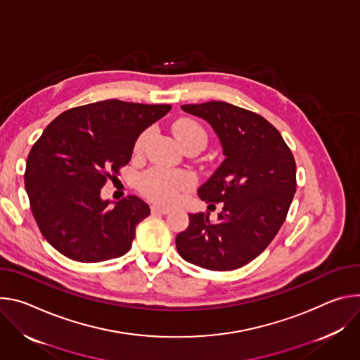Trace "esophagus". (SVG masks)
<instances>
[{"label":"esophagus","mask_w":360,"mask_h":360,"mask_svg":"<svg viewBox=\"0 0 360 360\" xmlns=\"http://www.w3.org/2000/svg\"><path fill=\"white\" fill-rule=\"evenodd\" d=\"M151 213L153 214H169L170 209L169 207H163V206H158V205H153L151 206Z\"/></svg>","instance_id":"34e87169"}]
</instances>
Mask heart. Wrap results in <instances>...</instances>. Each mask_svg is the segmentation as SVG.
Instances as JSON below:
<instances>
[{"instance_id": "heart-1", "label": "heart", "mask_w": 360, "mask_h": 360, "mask_svg": "<svg viewBox=\"0 0 360 360\" xmlns=\"http://www.w3.org/2000/svg\"><path fill=\"white\" fill-rule=\"evenodd\" d=\"M174 136L181 143L187 146L190 143H202L206 146L207 134L205 129L194 120H180L174 126ZM150 137V129L144 130L134 143V151L141 153ZM194 183L191 173L184 170H163L153 169L147 172L140 180V188L144 195L158 203L170 205L177 200L179 194Z\"/></svg>"}]
</instances>
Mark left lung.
Wrapping results in <instances>:
<instances>
[{
    "label": "left lung",
    "instance_id": "1",
    "mask_svg": "<svg viewBox=\"0 0 360 360\" xmlns=\"http://www.w3.org/2000/svg\"><path fill=\"white\" fill-rule=\"evenodd\" d=\"M217 134L224 160L198 188L206 203L223 202L217 221L210 213L188 214L176 237L179 255L209 270H233L256 259L282 227L296 191L295 157L262 115L224 101L184 104ZM214 205H209V207Z\"/></svg>",
    "mask_w": 360,
    "mask_h": 360
}]
</instances>
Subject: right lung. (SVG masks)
Wrapping results in <instances>:
<instances>
[{
    "label": "right lung",
    "instance_id": "right-lung-1",
    "mask_svg": "<svg viewBox=\"0 0 360 360\" xmlns=\"http://www.w3.org/2000/svg\"><path fill=\"white\" fill-rule=\"evenodd\" d=\"M169 104L104 100L64 111L32 146L25 190L46 240L65 257L97 263L126 255L150 207L137 195L110 206L100 193L133 154L137 137Z\"/></svg>",
    "mask_w": 360,
    "mask_h": 360
}]
</instances>
